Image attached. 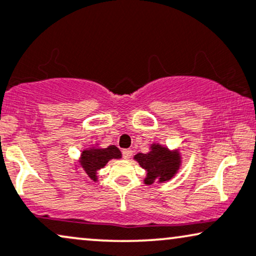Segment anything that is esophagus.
Returning a JSON list of instances; mask_svg holds the SVG:
<instances>
[{
	"instance_id": "obj_1",
	"label": "esophagus",
	"mask_w": 256,
	"mask_h": 256,
	"mask_svg": "<svg viewBox=\"0 0 256 256\" xmlns=\"http://www.w3.org/2000/svg\"><path fill=\"white\" fill-rule=\"evenodd\" d=\"M131 156H132L131 148H124V150H122V157H124L125 160H128Z\"/></svg>"
}]
</instances>
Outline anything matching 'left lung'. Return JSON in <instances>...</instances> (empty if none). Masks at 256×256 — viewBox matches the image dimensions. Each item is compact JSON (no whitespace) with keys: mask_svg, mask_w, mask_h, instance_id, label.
<instances>
[{"mask_svg":"<svg viewBox=\"0 0 256 256\" xmlns=\"http://www.w3.org/2000/svg\"><path fill=\"white\" fill-rule=\"evenodd\" d=\"M134 160L145 170L144 184L166 183L172 180L183 163L180 148H169L160 143H151L146 154L139 152Z\"/></svg>","mask_w":256,"mask_h":256,"instance_id":"8db88e82","label":"left lung"}]
</instances>
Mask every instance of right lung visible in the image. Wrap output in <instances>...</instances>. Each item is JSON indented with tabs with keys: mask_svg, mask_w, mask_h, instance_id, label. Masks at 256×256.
<instances>
[{
	"mask_svg": "<svg viewBox=\"0 0 256 256\" xmlns=\"http://www.w3.org/2000/svg\"><path fill=\"white\" fill-rule=\"evenodd\" d=\"M122 158V152L116 145H110L108 148H102L99 143L93 144L92 146L85 148L80 154L76 162H74L76 172L80 174V170L92 180L93 182H98V171L102 169L111 160Z\"/></svg>",
	"mask_w": 256,
	"mask_h": 256,
	"instance_id": "obj_1",
	"label": "right lung"
}]
</instances>
